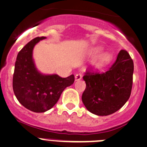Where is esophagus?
Segmentation results:
<instances>
[{
	"mask_svg": "<svg viewBox=\"0 0 147 147\" xmlns=\"http://www.w3.org/2000/svg\"><path fill=\"white\" fill-rule=\"evenodd\" d=\"M82 74H80V73L77 74V75H75V80H76V81L80 80L82 79Z\"/></svg>",
	"mask_w": 147,
	"mask_h": 147,
	"instance_id": "esophagus-1",
	"label": "esophagus"
}]
</instances>
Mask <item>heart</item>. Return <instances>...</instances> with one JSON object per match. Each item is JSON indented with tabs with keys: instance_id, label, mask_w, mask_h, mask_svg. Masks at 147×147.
<instances>
[{
	"instance_id": "1",
	"label": "heart",
	"mask_w": 147,
	"mask_h": 147,
	"mask_svg": "<svg viewBox=\"0 0 147 147\" xmlns=\"http://www.w3.org/2000/svg\"><path fill=\"white\" fill-rule=\"evenodd\" d=\"M102 50V48L101 47H95L92 48L90 50V55H97L98 53H99L100 51ZM111 55L108 52H105V53H102L101 55H100L98 57L95 59V60L94 61V65L96 67H102L103 65H106L107 63L111 61Z\"/></svg>"
}]
</instances>
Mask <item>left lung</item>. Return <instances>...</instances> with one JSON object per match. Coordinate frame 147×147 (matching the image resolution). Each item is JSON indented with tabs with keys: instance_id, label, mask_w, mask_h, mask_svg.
Segmentation results:
<instances>
[{
	"instance_id": "8db88e82",
	"label": "left lung",
	"mask_w": 147,
	"mask_h": 147,
	"mask_svg": "<svg viewBox=\"0 0 147 147\" xmlns=\"http://www.w3.org/2000/svg\"><path fill=\"white\" fill-rule=\"evenodd\" d=\"M134 62L126 50L105 72L87 71L83 76L86 88L82 100L90 113L108 116L119 111L129 100L133 84Z\"/></svg>"
}]
</instances>
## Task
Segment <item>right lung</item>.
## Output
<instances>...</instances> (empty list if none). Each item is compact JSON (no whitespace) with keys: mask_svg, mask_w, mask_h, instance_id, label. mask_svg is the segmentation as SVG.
<instances>
[{"mask_svg":"<svg viewBox=\"0 0 147 147\" xmlns=\"http://www.w3.org/2000/svg\"><path fill=\"white\" fill-rule=\"evenodd\" d=\"M45 39L46 37L42 36L32 39L18 52L13 77V90L17 100L35 113L51 109L64 90L75 81L73 75L63 78L55 74L43 75L37 70L33 59V49Z\"/></svg>","mask_w":147,"mask_h":147,"instance_id":"obj_1","label":"right lung"}]
</instances>
